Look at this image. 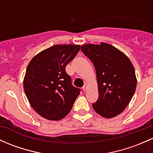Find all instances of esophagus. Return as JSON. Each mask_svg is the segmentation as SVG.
I'll use <instances>...</instances> for the list:
<instances>
[{
  "label": "esophagus",
  "mask_w": 153,
  "mask_h": 153,
  "mask_svg": "<svg viewBox=\"0 0 153 153\" xmlns=\"http://www.w3.org/2000/svg\"><path fill=\"white\" fill-rule=\"evenodd\" d=\"M87 86H88V84H87L86 83H84V85H83V91H86V89H87Z\"/></svg>",
  "instance_id": "esophagus-1"
}]
</instances>
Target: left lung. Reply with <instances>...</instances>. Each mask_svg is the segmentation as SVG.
<instances>
[{"label": "left lung", "mask_w": 153, "mask_h": 153, "mask_svg": "<svg viewBox=\"0 0 153 153\" xmlns=\"http://www.w3.org/2000/svg\"><path fill=\"white\" fill-rule=\"evenodd\" d=\"M81 51L94 65L99 98L94 110L106 118L117 116L131 100L137 87L135 70L128 56L106 43L85 44Z\"/></svg>", "instance_id": "obj_1"}]
</instances>
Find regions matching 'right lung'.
I'll return each instance as SVG.
<instances>
[{"mask_svg":"<svg viewBox=\"0 0 153 153\" xmlns=\"http://www.w3.org/2000/svg\"><path fill=\"white\" fill-rule=\"evenodd\" d=\"M79 45H55L36 55L26 70L23 86L30 105L41 116L59 120L70 112L80 90L72 85L65 68Z\"/></svg>","mask_w":153,"mask_h":153,"instance_id":"1","label":"right lung"}]
</instances>
